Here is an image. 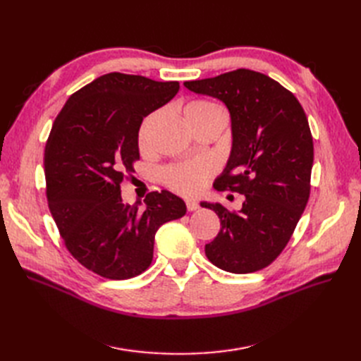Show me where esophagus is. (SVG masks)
Instances as JSON below:
<instances>
[{"label":"esophagus","instance_id":"obj_1","mask_svg":"<svg viewBox=\"0 0 361 361\" xmlns=\"http://www.w3.org/2000/svg\"><path fill=\"white\" fill-rule=\"evenodd\" d=\"M185 204H187V209H188L190 212H192V211H195V209H199V203L195 202V200H192V199L185 200Z\"/></svg>","mask_w":361,"mask_h":361}]
</instances>
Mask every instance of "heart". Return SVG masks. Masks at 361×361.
<instances>
[{
	"mask_svg": "<svg viewBox=\"0 0 361 361\" xmlns=\"http://www.w3.org/2000/svg\"><path fill=\"white\" fill-rule=\"evenodd\" d=\"M223 111L220 106L209 101H194L185 106V117L187 122L194 128L204 117L212 113ZM158 120V113L149 114L140 126L138 143L143 150H147L152 143V135ZM216 171L215 162L207 158H199L192 161H185L171 164L162 171V180L170 190L182 195H194L200 192L214 173Z\"/></svg>",
	"mask_w": 361,
	"mask_h": 361,
	"instance_id": "b5f03b06",
	"label": "heart"
}]
</instances>
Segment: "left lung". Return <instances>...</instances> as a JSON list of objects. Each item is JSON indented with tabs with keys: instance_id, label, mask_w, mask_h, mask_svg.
<instances>
[{
	"instance_id": "left-lung-1",
	"label": "left lung",
	"mask_w": 361,
	"mask_h": 361,
	"mask_svg": "<svg viewBox=\"0 0 361 361\" xmlns=\"http://www.w3.org/2000/svg\"><path fill=\"white\" fill-rule=\"evenodd\" d=\"M183 84L223 101L231 111L232 154L214 188L245 195L238 212L202 203L221 224L204 253L215 267L235 274L264 269L288 245L310 197L313 138L307 117L292 92L260 72L236 69Z\"/></svg>"
}]
</instances>
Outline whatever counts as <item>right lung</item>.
<instances>
[{
    "label": "right lung",
    "mask_w": 361,
    "mask_h": 361,
    "mask_svg": "<svg viewBox=\"0 0 361 361\" xmlns=\"http://www.w3.org/2000/svg\"><path fill=\"white\" fill-rule=\"evenodd\" d=\"M178 92V81L111 72L75 92L52 125L43 158L49 211L69 253L97 276H140L158 228L187 212L166 190L149 192L143 209L120 192L140 159L141 122Z\"/></svg>",
    "instance_id": "right-lung-1"
}]
</instances>
